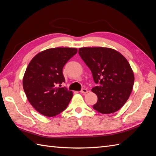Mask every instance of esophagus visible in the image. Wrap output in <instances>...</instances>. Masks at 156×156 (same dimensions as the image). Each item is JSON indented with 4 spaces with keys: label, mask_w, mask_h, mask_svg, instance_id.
I'll return each mask as SVG.
<instances>
[{
    "label": "esophagus",
    "mask_w": 156,
    "mask_h": 156,
    "mask_svg": "<svg viewBox=\"0 0 156 156\" xmlns=\"http://www.w3.org/2000/svg\"><path fill=\"white\" fill-rule=\"evenodd\" d=\"M80 92L82 93V94H85L88 92V90H87V89H86V88H83V89H82L80 90Z\"/></svg>",
    "instance_id": "34e87169"
}]
</instances>
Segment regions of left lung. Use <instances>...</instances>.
Returning <instances> with one entry per match:
<instances>
[{"label": "left lung", "instance_id": "8db88e82", "mask_svg": "<svg viewBox=\"0 0 156 156\" xmlns=\"http://www.w3.org/2000/svg\"><path fill=\"white\" fill-rule=\"evenodd\" d=\"M78 53L91 70L94 80L100 84L92 89L98 96L94 109L104 114L119 110L128 100L134 83L127 59L117 50L106 47L80 48Z\"/></svg>", "mask_w": 156, "mask_h": 156}]
</instances>
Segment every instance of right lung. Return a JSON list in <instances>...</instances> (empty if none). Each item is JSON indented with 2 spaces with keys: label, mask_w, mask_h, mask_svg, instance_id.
<instances>
[{
  "label": "right lung",
  "mask_w": 156,
  "mask_h": 156,
  "mask_svg": "<svg viewBox=\"0 0 156 156\" xmlns=\"http://www.w3.org/2000/svg\"><path fill=\"white\" fill-rule=\"evenodd\" d=\"M77 51L75 48H48L38 53L28 65L23 89L28 102L40 114L53 117L67 108L73 93L56 84L65 82L63 67Z\"/></svg>",
  "instance_id": "obj_1"
}]
</instances>
